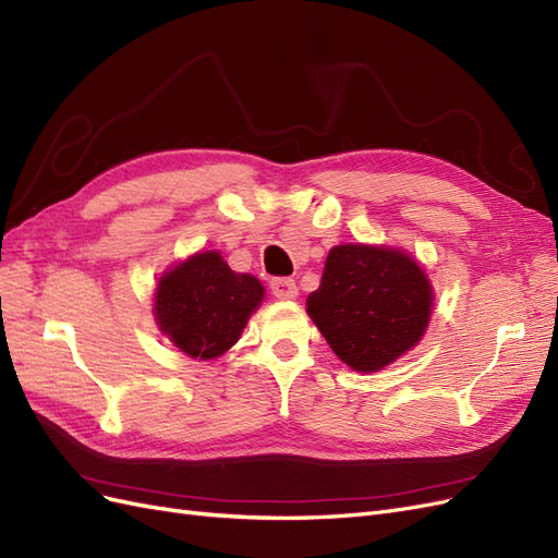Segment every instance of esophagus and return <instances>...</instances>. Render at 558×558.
<instances>
[{
    "mask_svg": "<svg viewBox=\"0 0 558 558\" xmlns=\"http://www.w3.org/2000/svg\"><path fill=\"white\" fill-rule=\"evenodd\" d=\"M269 289H272V295L279 300H295L298 298V286L289 277H277L269 281Z\"/></svg>",
    "mask_w": 558,
    "mask_h": 558,
    "instance_id": "34e87169",
    "label": "esophagus"
}]
</instances>
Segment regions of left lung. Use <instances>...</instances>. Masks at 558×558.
<instances>
[{"mask_svg": "<svg viewBox=\"0 0 558 558\" xmlns=\"http://www.w3.org/2000/svg\"><path fill=\"white\" fill-rule=\"evenodd\" d=\"M433 286L410 253L393 246H332L307 314L335 356L356 373H379L424 337Z\"/></svg>", "mask_w": 558, "mask_h": 558, "instance_id": "obj_1", "label": "left lung"}]
</instances>
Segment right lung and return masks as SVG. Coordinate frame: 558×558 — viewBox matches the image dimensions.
Masks as SVG:
<instances>
[{
  "mask_svg": "<svg viewBox=\"0 0 558 558\" xmlns=\"http://www.w3.org/2000/svg\"><path fill=\"white\" fill-rule=\"evenodd\" d=\"M263 298L265 286L256 277L234 272L218 251H197L162 272L154 316L185 356L214 361L240 340Z\"/></svg>",
  "mask_w": 558,
  "mask_h": 558,
  "instance_id": "right-lung-1",
  "label": "right lung"
}]
</instances>
